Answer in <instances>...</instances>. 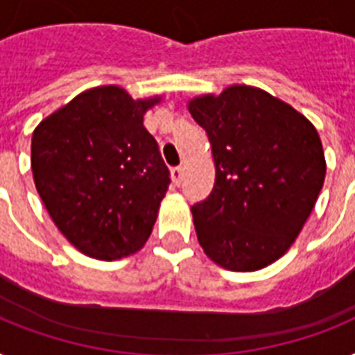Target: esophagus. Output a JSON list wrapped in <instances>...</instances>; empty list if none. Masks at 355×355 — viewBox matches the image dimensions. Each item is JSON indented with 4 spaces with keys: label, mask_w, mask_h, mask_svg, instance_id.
<instances>
[{
    "label": "esophagus",
    "mask_w": 355,
    "mask_h": 355,
    "mask_svg": "<svg viewBox=\"0 0 355 355\" xmlns=\"http://www.w3.org/2000/svg\"><path fill=\"white\" fill-rule=\"evenodd\" d=\"M171 178H173V182L177 184V186H180V182H182V169H180V167H173Z\"/></svg>",
    "instance_id": "esophagus-1"
}]
</instances>
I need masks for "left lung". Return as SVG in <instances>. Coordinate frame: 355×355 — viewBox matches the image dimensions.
I'll return each mask as SVG.
<instances>
[{"instance_id":"obj_1","label":"left lung","mask_w":355,"mask_h":355,"mask_svg":"<svg viewBox=\"0 0 355 355\" xmlns=\"http://www.w3.org/2000/svg\"><path fill=\"white\" fill-rule=\"evenodd\" d=\"M188 110L208 134L216 164L210 197L191 206L200 247L223 269H263L289 250L322 189L319 132L256 86L193 97Z\"/></svg>"}]
</instances>
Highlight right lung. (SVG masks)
Segmentation results:
<instances>
[{
	"label": "right lung",
	"mask_w": 355,
	"mask_h": 355,
	"mask_svg": "<svg viewBox=\"0 0 355 355\" xmlns=\"http://www.w3.org/2000/svg\"><path fill=\"white\" fill-rule=\"evenodd\" d=\"M162 96L90 88L38 123L31 139L36 191L62 236L96 259L125 258L149 239L169 169L145 112Z\"/></svg>",
	"instance_id": "right-lung-1"
}]
</instances>
